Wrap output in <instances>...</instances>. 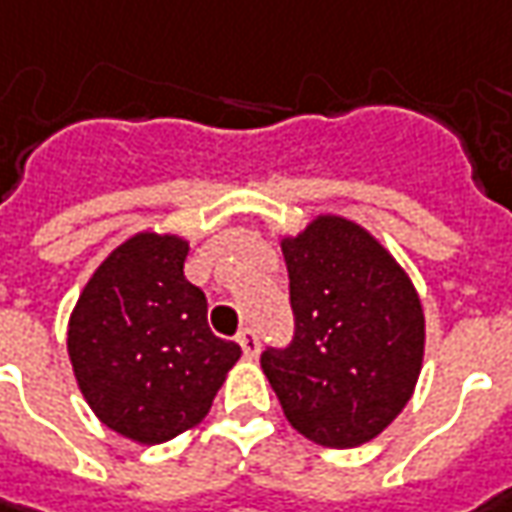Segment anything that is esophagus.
Wrapping results in <instances>:
<instances>
[{
    "label": "esophagus",
    "instance_id": "1",
    "mask_svg": "<svg viewBox=\"0 0 512 512\" xmlns=\"http://www.w3.org/2000/svg\"><path fill=\"white\" fill-rule=\"evenodd\" d=\"M238 343H240V348H243V357L255 360L257 354H260V337H257L252 328H243V331H240Z\"/></svg>",
    "mask_w": 512,
    "mask_h": 512
}]
</instances>
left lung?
Instances as JSON below:
<instances>
[{"label": "left lung", "mask_w": 512, "mask_h": 512, "mask_svg": "<svg viewBox=\"0 0 512 512\" xmlns=\"http://www.w3.org/2000/svg\"><path fill=\"white\" fill-rule=\"evenodd\" d=\"M294 337L260 354L291 428L328 448L382 433L414 394L425 314L408 274L362 226L323 215L283 240Z\"/></svg>", "instance_id": "8db88e82"}]
</instances>
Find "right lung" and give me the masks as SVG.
<instances>
[{"label":"right lung","mask_w":512,"mask_h":512,"mask_svg":"<svg viewBox=\"0 0 512 512\" xmlns=\"http://www.w3.org/2000/svg\"><path fill=\"white\" fill-rule=\"evenodd\" d=\"M189 243L141 232L107 257L67 328L87 405L115 433L161 445L209 414L240 345L206 323V297L184 277Z\"/></svg>","instance_id":"1"}]
</instances>
